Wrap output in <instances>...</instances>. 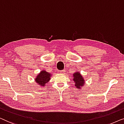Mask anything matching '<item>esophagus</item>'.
<instances>
[{
	"instance_id": "1",
	"label": "esophagus",
	"mask_w": 124,
	"mask_h": 124,
	"mask_svg": "<svg viewBox=\"0 0 124 124\" xmlns=\"http://www.w3.org/2000/svg\"><path fill=\"white\" fill-rule=\"evenodd\" d=\"M59 72H60V74H64V73L65 72V71H64V70H62V71H60Z\"/></svg>"
}]
</instances>
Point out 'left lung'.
I'll return each instance as SVG.
<instances>
[{"mask_svg": "<svg viewBox=\"0 0 124 124\" xmlns=\"http://www.w3.org/2000/svg\"><path fill=\"white\" fill-rule=\"evenodd\" d=\"M73 81H74L75 86L76 88L77 89H81L84 86V85H85V79L83 75L80 74L79 71H75V72L73 74Z\"/></svg>", "mask_w": 124, "mask_h": 124, "instance_id": "1", "label": "left lung"}]
</instances>
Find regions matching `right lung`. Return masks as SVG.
Instances as JSON below:
<instances>
[{
    "label": "right lung",
    "instance_id": "obj_1",
    "mask_svg": "<svg viewBox=\"0 0 124 124\" xmlns=\"http://www.w3.org/2000/svg\"><path fill=\"white\" fill-rule=\"evenodd\" d=\"M52 74L49 72H46V70L40 71L39 74L36 76L35 81L41 88L46 86V84L51 79Z\"/></svg>",
    "mask_w": 124,
    "mask_h": 124
}]
</instances>
